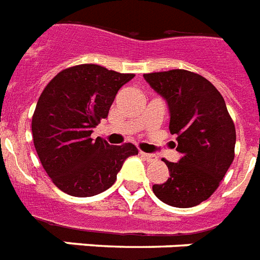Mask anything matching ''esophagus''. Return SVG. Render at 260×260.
I'll use <instances>...</instances> for the list:
<instances>
[{
  "mask_svg": "<svg viewBox=\"0 0 260 260\" xmlns=\"http://www.w3.org/2000/svg\"><path fill=\"white\" fill-rule=\"evenodd\" d=\"M141 155H142L143 158L146 159L147 162H153V161H155V159H157V155L150 154V153H143V151H141Z\"/></svg>",
  "mask_w": 260,
  "mask_h": 260,
  "instance_id": "obj_1",
  "label": "esophagus"
}]
</instances>
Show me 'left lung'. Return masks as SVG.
<instances>
[{
	"label": "left lung",
	"instance_id": "1",
	"mask_svg": "<svg viewBox=\"0 0 260 260\" xmlns=\"http://www.w3.org/2000/svg\"><path fill=\"white\" fill-rule=\"evenodd\" d=\"M143 78L169 106V130L177 136L178 162L164 159L169 178L153 185L159 200L190 208L212 196L235 157L236 132L212 83L194 72L170 70Z\"/></svg>",
	"mask_w": 260,
	"mask_h": 260
}]
</instances>
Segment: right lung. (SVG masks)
<instances>
[{
	"mask_svg": "<svg viewBox=\"0 0 260 260\" xmlns=\"http://www.w3.org/2000/svg\"><path fill=\"white\" fill-rule=\"evenodd\" d=\"M134 74H119L96 64L63 70L48 83L32 117L33 143L52 182L75 197L105 192L130 155L133 143L113 146L92 128L107 118L115 95Z\"/></svg>",
	"mask_w": 260,
	"mask_h": 260,
	"instance_id": "1",
	"label": "right lung"
}]
</instances>
